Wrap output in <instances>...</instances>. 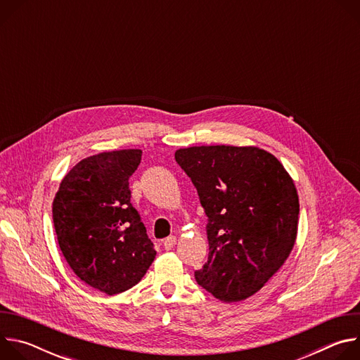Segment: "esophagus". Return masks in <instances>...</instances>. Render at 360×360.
<instances>
[{"mask_svg":"<svg viewBox=\"0 0 360 360\" xmlns=\"http://www.w3.org/2000/svg\"><path fill=\"white\" fill-rule=\"evenodd\" d=\"M176 245V236H168L165 240H164V248L167 249V250H171L174 246Z\"/></svg>","mask_w":360,"mask_h":360,"instance_id":"1","label":"esophagus"}]
</instances>
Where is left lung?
Returning a JSON list of instances; mask_svg holds the SVG:
<instances>
[{
	"instance_id": "1",
	"label": "left lung",
	"mask_w": 360,
	"mask_h": 360,
	"mask_svg": "<svg viewBox=\"0 0 360 360\" xmlns=\"http://www.w3.org/2000/svg\"><path fill=\"white\" fill-rule=\"evenodd\" d=\"M208 217V262L195 279L231 303L258 292L285 264L297 233L299 196L283 165L258 146L175 152Z\"/></svg>"
}]
</instances>
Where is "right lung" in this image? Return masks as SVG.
Listing matches in <instances>:
<instances>
[{"mask_svg": "<svg viewBox=\"0 0 360 360\" xmlns=\"http://www.w3.org/2000/svg\"><path fill=\"white\" fill-rule=\"evenodd\" d=\"M141 157V149H121L79 161L53 202L64 258L81 281L107 295L135 286L157 255L131 203L128 181Z\"/></svg>", "mask_w": 360, "mask_h": 360, "instance_id": "right-lung-1", "label": "right lung"}]
</instances>
